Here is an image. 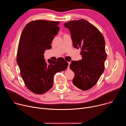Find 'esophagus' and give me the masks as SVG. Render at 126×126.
Listing matches in <instances>:
<instances>
[{"instance_id":"34e87169","label":"esophagus","mask_w":126,"mask_h":126,"mask_svg":"<svg viewBox=\"0 0 126 126\" xmlns=\"http://www.w3.org/2000/svg\"><path fill=\"white\" fill-rule=\"evenodd\" d=\"M70 63H71V62H68V69H69V66H70Z\"/></svg>"}]
</instances>
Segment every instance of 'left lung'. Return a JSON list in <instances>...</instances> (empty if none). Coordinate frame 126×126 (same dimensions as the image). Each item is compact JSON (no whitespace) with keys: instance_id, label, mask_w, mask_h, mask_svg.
Here are the masks:
<instances>
[{"instance_id":"8db88e82","label":"left lung","mask_w":126,"mask_h":126,"mask_svg":"<svg viewBox=\"0 0 126 126\" xmlns=\"http://www.w3.org/2000/svg\"><path fill=\"white\" fill-rule=\"evenodd\" d=\"M64 26L70 30L74 47L81 50L82 59L72 61L70 65L75 73L72 83L82 90H88L96 85L104 71V38L95 26L83 19L70 21Z\"/></svg>"}]
</instances>
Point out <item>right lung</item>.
Returning <instances> with one entry per match:
<instances>
[{
    "instance_id": "1",
    "label": "right lung",
    "mask_w": 126,
    "mask_h": 126,
    "mask_svg": "<svg viewBox=\"0 0 126 126\" xmlns=\"http://www.w3.org/2000/svg\"><path fill=\"white\" fill-rule=\"evenodd\" d=\"M59 22L37 20L24 28L17 53V62L21 76L27 88L36 94H42L52 87L53 78L58 72L64 71L68 64L63 58L57 61L44 59L46 50L59 30Z\"/></svg>"
}]
</instances>
